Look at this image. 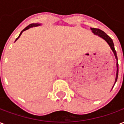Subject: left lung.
<instances>
[{
    "label": "left lung",
    "instance_id": "1",
    "mask_svg": "<svg viewBox=\"0 0 124 124\" xmlns=\"http://www.w3.org/2000/svg\"><path fill=\"white\" fill-rule=\"evenodd\" d=\"M91 30L92 31V32L96 34V35H98L99 36H100L101 38H102L103 39H104L106 41L107 43L109 44V46H110V48L112 49V50L114 52V56L116 57V59L117 60V54H116V51L114 48V42H113V40L109 36L107 35L106 33L104 32V31H102L99 28H91ZM116 66H117V73H116V81H115V84L116 82L117 79V76H118V62H117V64H116Z\"/></svg>",
    "mask_w": 124,
    "mask_h": 124
}]
</instances>
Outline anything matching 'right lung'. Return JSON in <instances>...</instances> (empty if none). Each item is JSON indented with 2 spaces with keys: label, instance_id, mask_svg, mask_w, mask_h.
Here are the masks:
<instances>
[{
  "label": "right lung",
  "instance_id": "add662e5",
  "mask_svg": "<svg viewBox=\"0 0 124 124\" xmlns=\"http://www.w3.org/2000/svg\"><path fill=\"white\" fill-rule=\"evenodd\" d=\"M39 25H40V24H29V25H28V26H26V28H24V30H23V31H22V32H20V35H19V36H18V38H16V40H17L18 38L20 37V35H21V34L23 33V31H26V30H27V29L31 28V27H34V26H39ZM16 40H15V41H16Z\"/></svg>",
  "mask_w": 124,
  "mask_h": 124
}]
</instances>
